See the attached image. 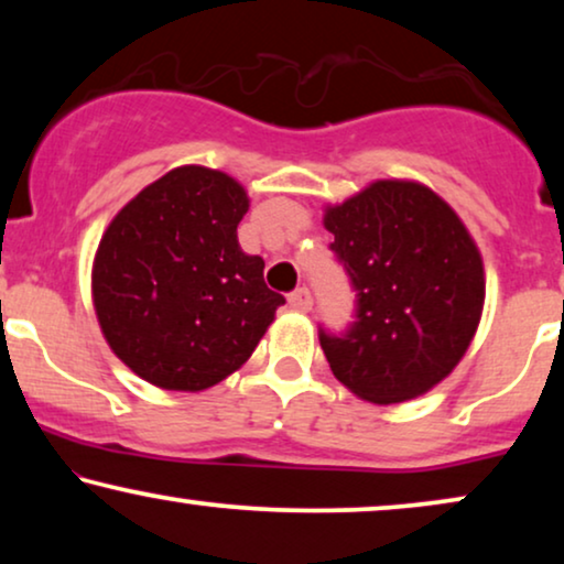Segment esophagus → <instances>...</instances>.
<instances>
[{
	"instance_id": "34e87169",
	"label": "esophagus",
	"mask_w": 564,
	"mask_h": 564,
	"mask_svg": "<svg viewBox=\"0 0 564 564\" xmlns=\"http://www.w3.org/2000/svg\"><path fill=\"white\" fill-rule=\"evenodd\" d=\"M290 307L297 313H307L313 307V297H311V290L307 288H297L295 292L290 295Z\"/></svg>"
}]
</instances>
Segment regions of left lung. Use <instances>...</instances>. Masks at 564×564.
<instances>
[{"instance_id":"obj_1","label":"left lung","mask_w":564,"mask_h":564,"mask_svg":"<svg viewBox=\"0 0 564 564\" xmlns=\"http://www.w3.org/2000/svg\"><path fill=\"white\" fill-rule=\"evenodd\" d=\"M323 226L357 292V321L344 334L318 330L330 372L377 405L429 392L465 357L482 315V259L465 223L423 184L380 180L326 207Z\"/></svg>"}]
</instances>
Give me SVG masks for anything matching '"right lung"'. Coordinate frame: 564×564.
Returning <instances> with one entry per match:
<instances>
[{
  "label": "right lung",
  "mask_w": 564,
  "mask_h": 564,
  "mask_svg": "<svg viewBox=\"0 0 564 564\" xmlns=\"http://www.w3.org/2000/svg\"><path fill=\"white\" fill-rule=\"evenodd\" d=\"M249 210L234 176L180 166L107 226L91 269L99 328L118 359L164 390L199 392L251 357L280 292L238 246Z\"/></svg>",
  "instance_id": "obj_1"
}]
</instances>
